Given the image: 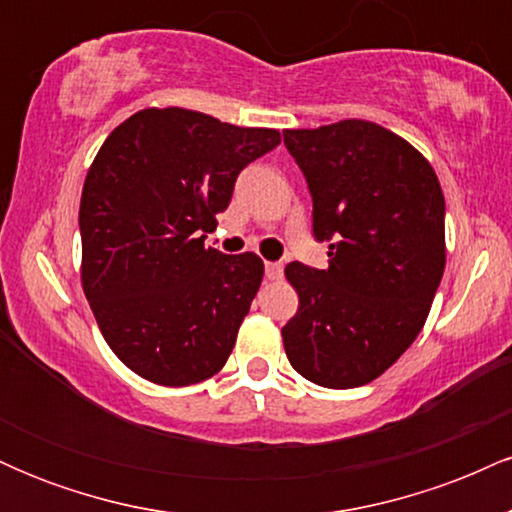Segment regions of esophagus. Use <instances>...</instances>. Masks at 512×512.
<instances>
[{
	"instance_id": "1",
	"label": "esophagus",
	"mask_w": 512,
	"mask_h": 512,
	"mask_svg": "<svg viewBox=\"0 0 512 512\" xmlns=\"http://www.w3.org/2000/svg\"><path fill=\"white\" fill-rule=\"evenodd\" d=\"M264 274H267V279H281L284 276V264L281 262H267L264 264Z\"/></svg>"
}]
</instances>
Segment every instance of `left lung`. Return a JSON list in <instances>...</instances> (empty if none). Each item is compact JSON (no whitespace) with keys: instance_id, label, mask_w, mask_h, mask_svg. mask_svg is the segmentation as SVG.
Returning a JSON list of instances; mask_svg holds the SVG:
<instances>
[{"instance_id":"left-lung-1","label":"left lung","mask_w":512,"mask_h":512,"mask_svg":"<svg viewBox=\"0 0 512 512\" xmlns=\"http://www.w3.org/2000/svg\"><path fill=\"white\" fill-rule=\"evenodd\" d=\"M313 197L327 269L291 262L298 313L281 330L310 383L349 390L383 375L424 327L445 269V199L431 163L390 129L344 120L286 129Z\"/></svg>"}]
</instances>
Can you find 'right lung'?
<instances>
[{
  "label": "right lung",
  "mask_w": 512,
  "mask_h": 512,
  "mask_svg": "<svg viewBox=\"0 0 512 512\" xmlns=\"http://www.w3.org/2000/svg\"><path fill=\"white\" fill-rule=\"evenodd\" d=\"M281 144L182 108H149L113 129L79 207L81 284L115 356L158 385L219 373L262 284L252 252L204 248L240 170Z\"/></svg>",
  "instance_id": "right-lung-1"
}]
</instances>
